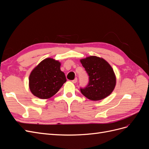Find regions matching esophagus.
Returning <instances> with one entry per match:
<instances>
[{"instance_id":"esophagus-1","label":"esophagus","mask_w":149,"mask_h":149,"mask_svg":"<svg viewBox=\"0 0 149 149\" xmlns=\"http://www.w3.org/2000/svg\"><path fill=\"white\" fill-rule=\"evenodd\" d=\"M77 81H78V79L77 78H74L73 80H72V82H73V83H76V82H77Z\"/></svg>"}]
</instances>
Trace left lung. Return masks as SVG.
Listing matches in <instances>:
<instances>
[{
  "label": "left lung",
  "mask_w": 149,
  "mask_h": 149,
  "mask_svg": "<svg viewBox=\"0 0 149 149\" xmlns=\"http://www.w3.org/2000/svg\"><path fill=\"white\" fill-rule=\"evenodd\" d=\"M89 76L86 86L80 88L83 95L92 101H100L106 97L116 86V76L112 67L102 58L91 56L81 60Z\"/></svg>",
  "instance_id": "left-lung-1"
}]
</instances>
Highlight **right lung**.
<instances>
[{
  "mask_svg": "<svg viewBox=\"0 0 149 149\" xmlns=\"http://www.w3.org/2000/svg\"><path fill=\"white\" fill-rule=\"evenodd\" d=\"M60 63L52 58H47L31 71L29 87L34 96L48 99L59 91L66 81V76L60 70Z\"/></svg>",
  "mask_w": 149,
  "mask_h": 149,
  "instance_id": "1",
  "label": "right lung"
}]
</instances>
